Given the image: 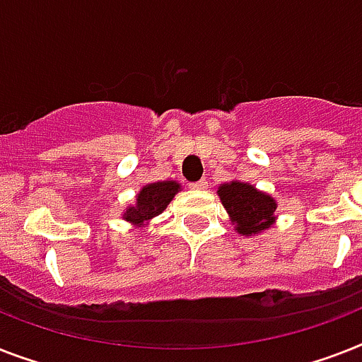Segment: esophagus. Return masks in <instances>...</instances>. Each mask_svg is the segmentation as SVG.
<instances>
[{
    "instance_id": "esophagus-1",
    "label": "esophagus",
    "mask_w": 362,
    "mask_h": 362,
    "mask_svg": "<svg viewBox=\"0 0 362 362\" xmlns=\"http://www.w3.org/2000/svg\"><path fill=\"white\" fill-rule=\"evenodd\" d=\"M190 187H192L194 190H205L207 187H209V183H207V179H199V181L190 183Z\"/></svg>"
}]
</instances>
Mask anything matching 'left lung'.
Segmentation results:
<instances>
[{"mask_svg": "<svg viewBox=\"0 0 362 362\" xmlns=\"http://www.w3.org/2000/svg\"><path fill=\"white\" fill-rule=\"evenodd\" d=\"M222 205L235 222V230L243 235H252L269 228L274 221L276 204L271 196L254 189L252 185L233 181L218 189Z\"/></svg>", "mask_w": 362, "mask_h": 362, "instance_id": "1", "label": "left lung"}]
</instances>
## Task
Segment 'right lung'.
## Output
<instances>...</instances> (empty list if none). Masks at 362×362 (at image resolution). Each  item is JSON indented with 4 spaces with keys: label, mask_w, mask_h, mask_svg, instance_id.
I'll list each match as a JSON object with an SVG mask.
<instances>
[{
    "label": "right lung",
    "mask_w": 362,
    "mask_h": 362,
    "mask_svg": "<svg viewBox=\"0 0 362 362\" xmlns=\"http://www.w3.org/2000/svg\"><path fill=\"white\" fill-rule=\"evenodd\" d=\"M179 190V185L175 181H164V183H151L140 190L136 198L134 207H129L125 213V221L132 224H141L144 221H149L158 213L166 209V205L172 202L175 192Z\"/></svg>",
    "instance_id": "right-lung-1"
}]
</instances>
